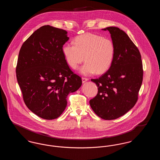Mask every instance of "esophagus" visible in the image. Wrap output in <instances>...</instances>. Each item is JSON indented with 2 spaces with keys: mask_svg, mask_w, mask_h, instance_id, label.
Returning a JSON list of instances; mask_svg holds the SVG:
<instances>
[{
  "mask_svg": "<svg viewBox=\"0 0 160 160\" xmlns=\"http://www.w3.org/2000/svg\"><path fill=\"white\" fill-rule=\"evenodd\" d=\"M89 79L88 78H86V77H82V82L83 83H84V82H86V81H88Z\"/></svg>",
  "mask_w": 160,
  "mask_h": 160,
  "instance_id": "34e87169",
  "label": "esophagus"
}]
</instances>
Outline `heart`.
I'll list each match as a JSON object with an SVG mask.
<instances>
[{"instance_id":"1","label":"heart","mask_w":160,"mask_h":160,"mask_svg":"<svg viewBox=\"0 0 160 160\" xmlns=\"http://www.w3.org/2000/svg\"><path fill=\"white\" fill-rule=\"evenodd\" d=\"M62 52L69 66L76 69L86 62L80 71L84 75L96 72L101 74L111 67L114 59L115 47L112 40L101 36L86 33L74 39V44L67 43Z\"/></svg>"}]
</instances>
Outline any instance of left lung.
Wrapping results in <instances>:
<instances>
[{"mask_svg":"<svg viewBox=\"0 0 160 160\" xmlns=\"http://www.w3.org/2000/svg\"><path fill=\"white\" fill-rule=\"evenodd\" d=\"M115 47L113 63L98 78L91 79L98 93L89 101L95 114L105 120L117 119L131 110L138 99L143 82L142 57L128 35L117 27H108Z\"/></svg>","mask_w":160,"mask_h":160,"instance_id":"8db88e82","label":"left lung"}]
</instances>
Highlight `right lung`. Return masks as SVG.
Wrapping results in <instances>:
<instances>
[{"mask_svg": "<svg viewBox=\"0 0 160 160\" xmlns=\"http://www.w3.org/2000/svg\"><path fill=\"white\" fill-rule=\"evenodd\" d=\"M67 34L65 30L43 26L24 42L18 54L16 76L24 102L33 113L47 120L61 116L68 95L82 84L62 52L69 39Z\"/></svg>", "mask_w": 160, "mask_h": 160, "instance_id": "right-lung-1", "label": "right lung"}]
</instances>
